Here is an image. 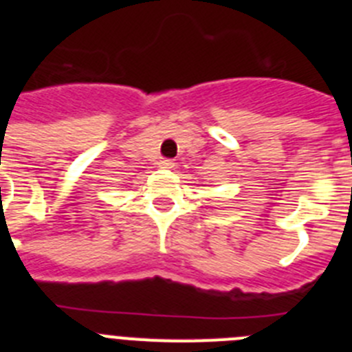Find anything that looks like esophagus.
Returning <instances> with one entry per match:
<instances>
[{"label":"esophagus","instance_id":"obj_1","mask_svg":"<svg viewBox=\"0 0 352 352\" xmlns=\"http://www.w3.org/2000/svg\"><path fill=\"white\" fill-rule=\"evenodd\" d=\"M158 166H160L162 169H173V167H174V160H170V158H162Z\"/></svg>","mask_w":352,"mask_h":352}]
</instances>
